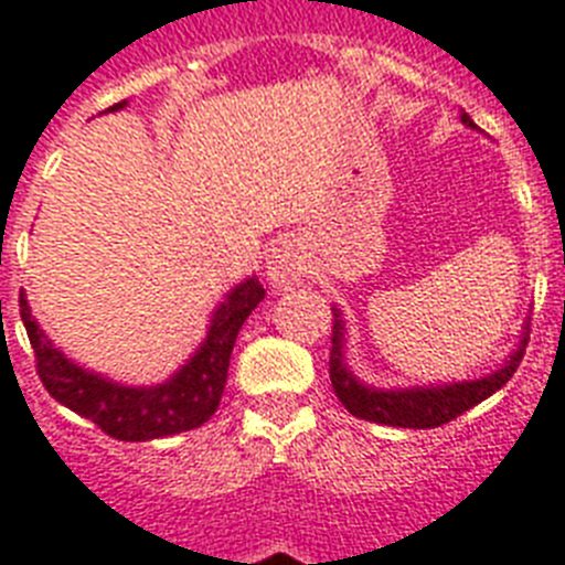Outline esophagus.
<instances>
[{
	"mask_svg": "<svg viewBox=\"0 0 565 565\" xmlns=\"http://www.w3.org/2000/svg\"><path fill=\"white\" fill-rule=\"evenodd\" d=\"M308 273V266L301 260L296 243H278V246L269 252V260H266V275L275 287H292L299 284Z\"/></svg>",
	"mask_w": 565,
	"mask_h": 565,
	"instance_id": "esophagus-1",
	"label": "esophagus"
}]
</instances>
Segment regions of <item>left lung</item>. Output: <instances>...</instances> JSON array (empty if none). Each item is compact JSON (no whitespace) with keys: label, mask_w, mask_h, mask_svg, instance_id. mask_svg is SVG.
I'll list each match as a JSON object with an SVG mask.
<instances>
[{"label":"left lung","mask_w":565,"mask_h":565,"mask_svg":"<svg viewBox=\"0 0 565 565\" xmlns=\"http://www.w3.org/2000/svg\"><path fill=\"white\" fill-rule=\"evenodd\" d=\"M466 126L475 122L469 114H460ZM527 337L516 349V354L510 358L499 372L481 377V381H463V384L448 386H430V390H372L363 386L361 381H354V375L345 370L343 363V319L334 310V322H331V361H328V372H331V384H334L337 398L345 404V411L358 416V419L377 422V425H395V428H439L446 422L457 419L460 413H466L475 404H481L483 398H490L495 390L508 384L513 372L519 370V363L525 358Z\"/></svg>","instance_id":"obj_1"}]
</instances>
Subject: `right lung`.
I'll use <instances>...</instances> for the list:
<instances>
[{"mask_svg": "<svg viewBox=\"0 0 565 565\" xmlns=\"http://www.w3.org/2000/svg\"><path fill=\"white\" fill-rule=\"evenodd\" d=\"M119 102L114 108H122ZM264 299V287L257 278H248L222 301L213 313L211 331L202 349L190 358V363L179 375H172L167 384L137 390V386L110 384L105 377L84 372L73 361H66L55 345L49 343L43 331L31 317L29 301L20 296V317L34 349V366L46 386V393L64 407L75 411L84 419H90L108 437L122 443H146V439L172 437L181 430L199 428L220 407L228 361L237 331L246 317Z\"/></svg>", "mask_w": 565, "mask_h": 565, "instance_id": "add662e5", "label": "right lung"}]
</instances>
